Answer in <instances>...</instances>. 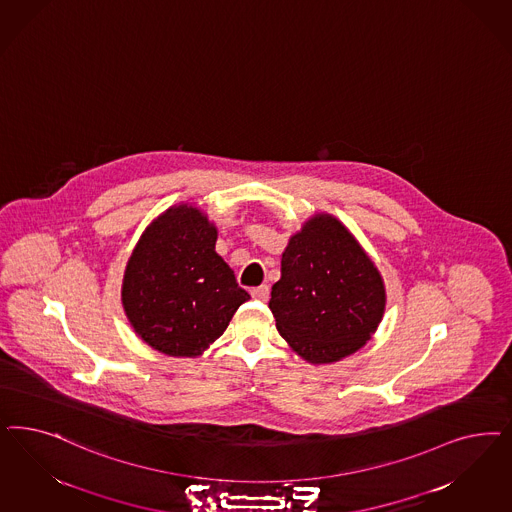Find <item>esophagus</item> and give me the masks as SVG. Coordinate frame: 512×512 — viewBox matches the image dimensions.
<instances>
[{"instance_id": "obj_1", "label": "esophagus", "mask_w": 512, "mask_h": 512, "mask_svg": "<svg viewBox=\"0 0 512 512\" xmlns=\"http://www.w3.org/2000/svg\"><path fill=\"white\" fill-rule=\"evenodd\" d=\"M250 296L254 297V299H260V301H267V299H269V286L262 284V286L254 288V290L250 292Z\"/></svg>"}]
</instances>
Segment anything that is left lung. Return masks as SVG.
<instances>
[{"label":"left lung","mask_w":512,"mask_h":512,"mask_svg":"<svg viewBox=\"0 0 512 512\" xmlns=\"http://www.w3.org/2000/svg\"><path fill=\"white\" fill-rule=\"evenodd\" d=\"M269 309L288 347L305 362L324 365L373 337L386 309V286L347 226L316 213L288 239Z\"/></svg>","instance_id":"8db88e82"}]
</instances>
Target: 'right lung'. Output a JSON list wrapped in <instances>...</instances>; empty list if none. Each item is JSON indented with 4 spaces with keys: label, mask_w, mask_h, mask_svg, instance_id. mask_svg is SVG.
<instances>
[{
    "label": "right lung",
    "mask_w": 512,
    "mask_h": 512,
    "mask_svg": "<svg viewBox=\"0 0 512 512\" xmlns=\"http://www.w3.org/2000/svg\"><path fill=\"white\" fill-rule=\"evenodd\" d=\"M218 230L196 205L156 216L133 247L122 279V307L149 347L173 358H198L250 299L216 254Z\"/></svg>",
    "instance_id": "add662e5"
}]
</instances>
